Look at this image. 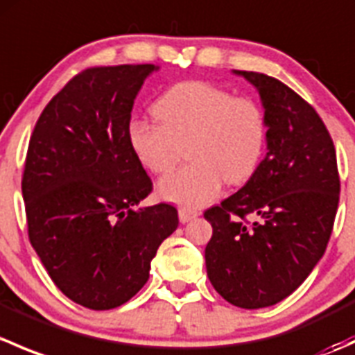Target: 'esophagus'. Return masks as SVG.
<instances>
[{
	"label": "esophagus",
	"instance_id": "esophagus-1",
	"mask_svg": "<svg viewBox=\"0 0 355 355\" xmlns=\"http://www.w3.org/2000/svg\"><path fill=\"white\" fill-rule=\"evenodd\" d=\"M198 216H199L198 211L187 209V207H180V209H178V220H180L182 223H189V221L194 220V218Z\"/></svg>",
	"mask_w": 355,
	"mask_h": 355
}]
</instances>
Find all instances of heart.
Here are the masks:
<instances>
[{
    "mask_svg": "<svg viewBox=\"0 0 355 355\" xmlns=\"http://www.w3.org/2000/svg\"><path fill=\"white\" fill-rule=\"evenodd\" d=\"M157 123L132 120L128 141L149 171L168 173L187 144L189 166L168 175L157 192L168 202L202 207L220 196L225 180L244 184L256 171L268 123L264 110L249 96L204 80L171 85L153 105Z\"/></svg>",
    "mask_w": 355,
    "mask_h": 355,
    "instance_id": "obj_1",
    "label": "heart"
}]
</instances>
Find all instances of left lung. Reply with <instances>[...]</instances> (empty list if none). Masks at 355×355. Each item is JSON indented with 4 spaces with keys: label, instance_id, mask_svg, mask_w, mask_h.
I'll list each match as a JSON object with an SVG mask.
<instances>
[{
    "label": "left lung",
    "instance_id": "left-lung-1",
    "mask_svg": "<svg viewBox=\"0 0 355 355\" xmlns=\"http://www.w3.org/2000/svg\"><path fill=\"white\" fill-rule=\"evenodd\" d=\"M235 73L259 92L268 153L241 191L204 213L213 227L204 256L225 300L259 309L288 297L324 254L340 177L330 132L309 103L270 75Z\"/></svg>",
    "mask_w": 355,
    "mask_h": 355
}]
</instances>
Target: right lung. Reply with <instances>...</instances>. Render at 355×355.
I'll list each match as a JSON object with an SVG mask.
<instances>
[{
    "mask_svg": "<svg viewBox=\"0 0 355 355\" xmlns=\"http://www.w3.org/2000/svg\"><path fill=\"white\" fill-rule=\"evenodd\" d=\"M155 65L92 67L46 105L25 157L28 241L55 285L94 311L121 306L149 278L178 227L170 204L139 207L153 182L128 141L137 92Z\"/></svg>",
    "mask_w": 355,
    "mask_h": 355,
    "instance_id": "add662e5",
    "label": "right lung"
}]
</instances>
